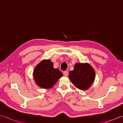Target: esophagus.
<instances>
[{
    "label": "esophagus",
    "mask_w": 123,
    "mask_h": 123,
    "mask_svg": "<svg viewBox=\"0 0 123 123\" xmlns=\"http://www.w3.org/2000/svg\"><path fill=\"white\" fill-rule=\"evenodd\" d=\"M68 73L67 71H65L64 72V75L65 76H67L68 75Z\"/></svg>",
    "instance_id": "1"
}]
</instances>
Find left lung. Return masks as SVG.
Instances as JSON below:
<instances>
[{
    "label": "left lung",
    "mask_w": 123,
    "mask_h": 123,
    "mask_svg": "<svg viewBox=\"0 0 123 123\" xmlns=\"http://www.w3.org/2000/svg\"><path fill=\"white\" fill-rule=\"evenodd\" d=\"M95 75L94 69L89 64L76 63L73 71L69 72V78L77 88L85 90L93 83Z\"/></svg>",
    "instance_id": "obj_1"
}]
</instances>
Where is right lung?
<instances>
[{
    "label": "right lung",
    "instance_id": "obj_1",
    "mask_svg": "<svg viewBox=\"0 0 123 123\" xmlns=\"http://www.w3.org/2000/svg\"><path fill=\"white\" fill-rule=\"evenodd\" d=\"M62 76L58 69L54 68L50 60H43L35 67L33 77L37 84L43 89L51 88Z\"/></svg>",
    "mask_w": 123,
    "mask_h": 123
}]
</instances>
